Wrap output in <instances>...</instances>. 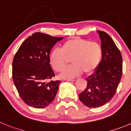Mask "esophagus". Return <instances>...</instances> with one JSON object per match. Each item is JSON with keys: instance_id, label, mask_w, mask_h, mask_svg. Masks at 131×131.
<instances>
[{"instance_id": "1", "label": "esophagus", "mask_w": 131, "mask_h": 131, "mask_svg": "<svg viewBox=\"0 0 131 131\" xmlns=\"http://www.w3.org/2000/svg\"><path fill=\"white\" fill-rule=\"evenodd\" d=\"M78 79V78H70V79H66L67 81H75Z\"/></svg>"}]
</instances>
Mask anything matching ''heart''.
Masks as SVG:
<instances>
[{"instance_id": "b5f03b06", "label": "heart", "mask_w": 131, "mask_h": 131, "mask_svg": "<svg viewBox=\"0 0 131 131\" xmlns=\"http://www.w3.org/2000/svg\"><path fill=\"white\" fill-rule=\"evenodd\" d=\"M101 58L102 49L98 43L79 37L67 40L61 46V50L53 49L48 56L50 64L58 72L65 67L67 59H71L72 65L60 74V78L63 79L77 76L83 72L91 74L100 65Z\"/></svg>"}]
</instances>
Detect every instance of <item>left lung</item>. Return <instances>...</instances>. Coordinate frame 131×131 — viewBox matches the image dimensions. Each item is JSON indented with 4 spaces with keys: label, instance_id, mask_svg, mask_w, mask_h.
<instances>
[{
    "label": "left lung",
    "instance_id": "obj_1",
    "mask_svg": "<svg viewBox=\"0 0 131 131\" xmlns=\"http://www.w3.org/2000/svg\"><path fill=\"white\" fill-rule=\"evenodd\" d=\"M101 43L102 58L100 65L86 80L87 86L79 94L86 107H99L114 96L122 75V57L112 38L105 31L97 30Z\"/></svg>",
    "mask_w": 131,
    "mask_h": 131
}]
</instances>
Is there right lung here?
<instances>
[{"mask_svg":"<svg viewBox=\"0 0 131 131\" xmlns=\"http://www.w3.org/2000/svg\"><path fill=\"white\" fill-rule=\"evenodd\" d=\"M63 39L34 33L22 43L15 55L12 64L13 83L28 105L45 108L56 97L61 81L46 82L55 76L48 56L53 46Z\"/></svg>","mask_w":131,"mask_h":131,"instance_id":"1","label":"right lung"}]
</instances>
